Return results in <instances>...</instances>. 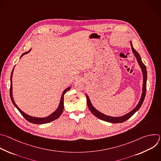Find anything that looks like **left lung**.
I'll use <instances>...</instances> for the list:
<instances>
[{"label":"left lung","instance_id":"left-lung-1","mask_svg":"<svg viewBox=\"0 0 161 161\" xmlns=\"http://www.w3.org/2000/svg\"><path fill=\"white\" fill-rule=\"evenodd\" d=\"M130 46H131L132 52L133 54L134 55V56H135V57H136V58L137 61V63H138V64H139V65L141 68V70H142V74H143L142 93L141 98H140L138 103H137V104L136 106V107L133 109H132L130 111L127 113V114H124V115L120 116V117H111V116L106 115V114L100 112L99 111H98L97 109H96L94 108V106L92 105V104L89 97L87 96V94H86L87 105H88V107L90 111L92 112V113L94 116H96L98 119H99L101 120H103L104 121L108 122L113 123V124H117V123H122V122H124L126 121L127 120L130 119L137 111L139 110V109L142 106V104L144 101L145 97L146 91H147V67L145 65V64L143 63L140 54L134 49L131 41H130Z\"/></svg>","mask_w":161,"mask_h":161}]
</instances>
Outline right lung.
<instances>
[{
	"label": "right lung",
	"mask_w": 161,
	"mask_h": 161,
	"mask_svg": "<svg viewBox=\"0 0 161 161\" xmlns=\"http://www.w3.org/2000/svg\"><path fill=\"white\" fill-rule=\"evenodd\" d=\"M31 49L27 52H25L24 53H23L20 58H21L23 56H24V55L25 54H27L28 53H29L31 52ZM15 67V66H14ZM14 68L13 69V71L11 72V77H10V81H11V85H10V97H11V101L13 103V104H14V106L18 109V110L19 111V113L22 114V116L24 117L27 121H29V122L31 123H32V124H47V123H48V122H52L56 119H57L60 115L63 112V110H64V96L65 95V94L67 92L68 90H69L71 88V86H69L67 88H65L64 92L62 94V96H61V98H60V103H59V105L58 106V108L56 109V110L55 111H53L52 114H50V115H48V117H32V116H31L29 115V114L24 113L23 111H21L18 107V106L16 104L14 101V99H13V83H12V78H13V71H14Z\"/></svg>",
	"instance_id": "add662e5"
}]
</instances>
